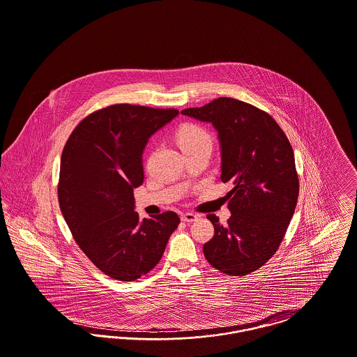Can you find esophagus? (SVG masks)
Masks as SVG:
<instances>
[{"label": "esophagus", "instance_id": "obj_1", "mask_svg": "<svg viewBox=\"0 0 357 357\" xmlns=\"http://www.w3.org/2000/svg\"><path fill=\"white\" fill-rule=\"evenodd\" d=\"M181 218H182V221L186 222V223H191V222L198 220V215H195L192 213H185V214H182Z\"/></svg>", "mask_w": 357, "mask_h": 357}]
</instances>
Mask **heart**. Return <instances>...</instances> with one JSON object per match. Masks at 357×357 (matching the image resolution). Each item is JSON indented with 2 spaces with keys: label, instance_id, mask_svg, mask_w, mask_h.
<instances>
[{
  "label": "heart",
  "instance_id": "heart-1",
  "mask_svg": "<svg viewBox=\"0 0 357 357\" xmlns=\"http://www.w3.org/2000/svg\"><path fill=\"white\" fill-rule=\"evenodd\" d=\"M176 142L181 150L185 153L202 146L211 147V136L199 124H185L176 132Z\"/></svg>",
  "mask_w": 357,
  "mask_h": 357
}]
</instances>
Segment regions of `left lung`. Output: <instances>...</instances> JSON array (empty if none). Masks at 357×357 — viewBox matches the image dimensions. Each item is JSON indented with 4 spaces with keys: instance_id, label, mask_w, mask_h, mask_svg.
<instances>
[{
    "instance_id": "obj_1",
    "label": "left lung",
    "mask_w": 357,
    "mask_h": 357,
    "mask_svg": "<svg viewBox=\"0 0 357 357\" xmlns=\"http://www.w3.org/2000/svg\"><path fill=\"white\" fill-rule=\"evenodd\" d=\"M183 115L211 123L221 147V179L231 217L208 214L214 237L204 245L208 264L230 275L265 265L285 237L298 198V176L288 137L269 114L252 104L218 98Z\"/></svg>"
}]
</instances>
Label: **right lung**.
Segmentation results:
<instances>
[{
  "label": "right lung",
  "mask_w": 357,
  "mask_h": 357,
  "mask_svg": "<svg viewBox=\"0 0 357 357\" xmlns=\"http://www.w3.org/2000/svg\"><path fill=\"white\" fill-rule=\"evenodd\" d=\"M176 115L174 108L114 104L82 120L64 146L61 213L79 248L114 280L130 282L153 271L181 222L174 211L140 221L134 210L144 147Z\"/></svg>",
  "instance_id": "1"
}]
</instances>
